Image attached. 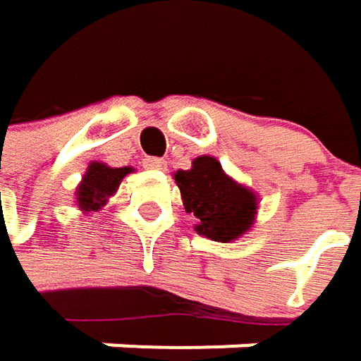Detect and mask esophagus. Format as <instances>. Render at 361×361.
Returning a JSON list of instances; mask_svg holds the SVG:
<instances>
[{"mask_svg": "<svg viewBox=\"0 0 361 361\" xmlns=\"http://www.w3.org/2000/svg\"><path fill=\"white\" fill-rule=\"evenodd\" d=\"M142 166L149 170H166V161L161 157H147L142 159Z\"/></svg>", "mask_w": 361, "mask_h": 361, "instance_id": "1", "label": "esophagus"}]
</instances>
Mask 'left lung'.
<instances>
[{
	"instance_id": "1",
	"label": "left lung",
	"mask_w": 361,
	"mask_h": 361,
	"mask_svg": "<svg viewBox=\"0 0 361 361\" xmlns=\"http://www.w3.org/2000/svg\"><path fill=\"white\" fill-rule=\"evenodd\" d=\"M174 180L185 210L197 219V233L227 244L252 227L259 206L257 195L227 176L216 157L202 155L193 159L191 170H178Z\"/></svg>"
}]
</instances>
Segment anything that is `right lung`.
I'll list each match as a JSON object with an SVG mask.
<instances>
[{"mask_svg":"<svg viewBox=\"0 0 361 361\" xmlns=\"http://www.w3.org/2000/svg\"><path fill=\"white\" fill-rule=\"evenodd\" d=\"M132 168H111L100 161L90 164L86 170L80 187H78V206L84 212H96L100 206L106 204V200L117 191L121 178L130 172Z\"/></svg>","mask_w":361,"mask_h":361,"instance_id":"add662e5","label":"right lung"}]
</instances>
